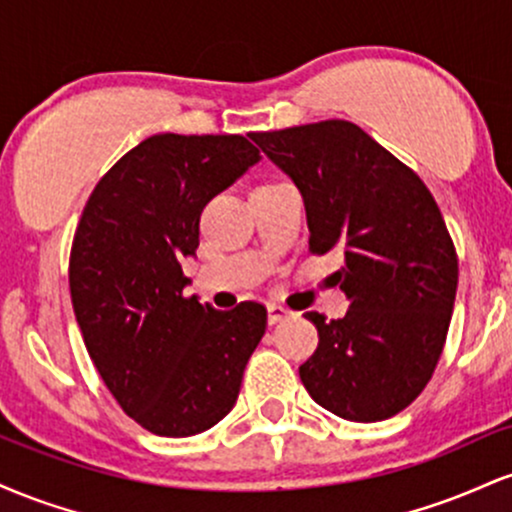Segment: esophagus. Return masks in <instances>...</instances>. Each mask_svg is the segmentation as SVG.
<instances>
[{"label": "esophagus", "instance_id": "34e87169", "mask_svg": "<svg viewBox=\"0 0 512 512\" xmlns=\"http://www.w3.org/2000/svg\"><path fill=\"white\" fill-rule=\"evenodd\" d=\"M286 317H291V310H286L284 305H279V303H269V305H267V320H269V325H276V322L286 320Z\"/></svg>", "mask_w": 512, "mask_h": 512}]
</instances>
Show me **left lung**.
Segmentation results:
<instances>
[{
    "mask_svg": "<svg viewBox=\"0 0 512 512\" xmlns=\"http://www.w3.org/2000/svg\"><path fill=\"white\" fill-rule=\"evenodd\" d=\"M305 204L310 252L339 250L342 320L305 313L320 344L298 368L308 395L346 421L370 424L421 395L448 337L457 255L428 187L346 120L252 132Z\"/></svg>",
    "mask_w": 512,
    "mask_h": 512,
    "instance_id": "1",
    "label": "left lung"
}]
</instances>
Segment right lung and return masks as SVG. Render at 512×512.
<instances>
[{"mask_svg":"<svg viewBox=\"0 0 512 512\" xmlns=\"http://www.w3.org/2000/svg\"><path fill=\"white\" fill-rule=\"evenodd\" d=\"M260 151L240 134H154L88 197L69 257V291L93 366L125 414L156 436L187 438L236 404L267 308L216 310L185 298L182 257L199 216Z\"/></svg>","mask_w":512,"mask_h":512,"instance_id":"obj_1","label":"right lung"}]
</instances>
